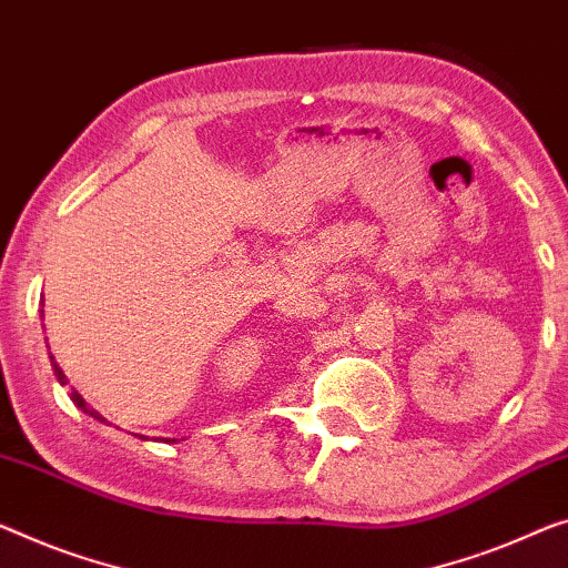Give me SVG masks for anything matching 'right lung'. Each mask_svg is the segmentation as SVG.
Masks as SVG:
<instances>
[{
	"instance_id": "1",
	"label": "right lung",
	"mask_w": 568,
	"mask_h": 568,
	"mask_svg": "<svg viewBox=\"0 0 568 568\" xmlns=\"http://www.w3.org/2000/svg\"><path fill=\"white\" fill-rule=\"evenodd\" d=\"M50 365H53V372H55L58 383H61V385H68V379H65V375H63V369H61V367H58V362H55V357H50ZM71 400H73L75 405H79V408H81L83 413H89V416H91V418H97V420H101V423H106V418H101V416H99V413H97L94 408H89V405H87V400H83V397H81L79 393H75V390H71Z\"/></svg>"
}]
</instances>
